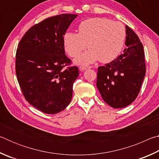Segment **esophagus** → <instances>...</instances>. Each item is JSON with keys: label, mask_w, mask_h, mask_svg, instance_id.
Listing matches in <instances>:
<instances>
[{"label": "esophagus", "mask_w": 159, "mask_h": 159, "mask_svg": "<svg viewBox=\"0 0 159 159\" xmlns=\"http://www.w3.org/2000/svg\"><path fill=\"white\" fill-rule=\"evenodd\" d=\"M90 66H80L79 67L80 70H81V71H83V70H86L88 69H90Z\"/></svg>", "instance_id": "1"}]
</instances>
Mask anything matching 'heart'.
<instances>
[{
  "label": "heart",
  "mask_w": 159,
  "mask_h": 159,
  "mask_svg": "<svg viewBox=\"0 0 159 159\" xmlns=\"http://www.w3.org/2000/svg\"><path fill=\"white\" fill-rule=\"evenodd\" d=\"M79 33L64 34V47L71 57H76L86 48L89 50L78 57V64H89L99 60L107 63L115 60L123 48L126 38L124 26L119 21L104 17L83 20L78 26Z\"/></svg>",
  "instance_id": "1"
}]
</instances>
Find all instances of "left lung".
<instances>
[{"label": "left lung", "mask_w": 159, "mask_h": 159, "mask_svg": "<svg viewBox=\"0 0 159 159\" xmlns=\"http://www.w3.org/2000/svg\"><path fill=\"white\" fill-rule=\"evenodd\" d=\"M125 31L123 53L98 69L97 88L104 101L115 109L127 107L136 99L146 74L143 45L133 29L125 26Z\"/></svg>", "instance_id": "1"}]
</instances>
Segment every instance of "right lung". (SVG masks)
<instances>
[{"instance_id": "obj_1", "label": "right lung", "mask_w": 159, "mask_h": 159, "mask_svg": "<svg viewBox=\"0 0 159 159\" xmlns=\"http://www.w3.org/2000/svg\"><path fill=\"white\" fill-rule=\"evenodd\" d=\"M76 17L61 14L45 19L31 26L18 44L15 71L21 92L29 104L45 114L63 111L71 100L79 72L70 66L63 39Z\"/></svg>"}]
</instances>
